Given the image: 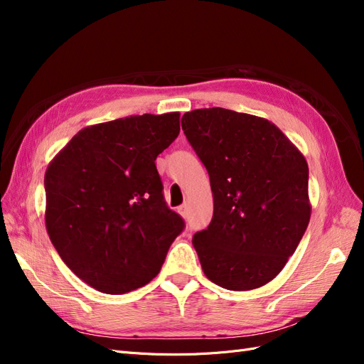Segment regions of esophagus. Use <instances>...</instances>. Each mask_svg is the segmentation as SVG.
Returning <instances> with one entry per match:
<instances>
[{
    "label": "esophagus",
    "mask_w": 364,
    "mask_h": 364,
    "mask_svg": "<svg viewBox=\"0 0 364 364\" xmlns=\"http://www.w3.org/2000/svg\"><path fill=\"white\" fill-rule=\"evenodd\" d=\"M178 211H179V214L182 215V217H188V208H186V205H182V206H179L178 208Z\"/></svg>",
    "instance_id": "esophagus-1"
}]
</instances>
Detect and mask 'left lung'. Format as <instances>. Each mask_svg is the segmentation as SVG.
Returning a JSON list of instances; mask_svg holds the SVG:
<instances>
[{
  "label": "left lung",
  "mask_w": 364,
  "mask_h": 364,
  "mask_svg": "<svg viewBox=\"0 0 364 364\" xmlns=\"http://www.w3.org/2000/svg\"><path fill=\"white\" fill-rule=\"evenodd\" d=\"M182 130L209 174L214 214L193 237L220 287H262L284 269L310 222L308 165L270 121L223 107L196 109Z\"/></svg>",
  "instance_id": "left-lung-1"
}]
</instances>
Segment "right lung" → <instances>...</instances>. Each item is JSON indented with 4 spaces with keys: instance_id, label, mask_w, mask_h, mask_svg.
<instances>
[{
    "instance_id": "1",
    "label": "right lung",
    "mask_w": 364,
    "mask_h": 364,
    "mask_svg": "<svg viewBox=\"0 0 364 364\" xmlns=\"http://www.w3.org/2000/svg\"><path fill=\"white\" fill-rule=\"evenodd\" d=\"M179 132L178 112L118 118L80 130L48 165L50 240L95 290L124 294L149 284L185 229L155 164Z\"/></svg>"
}]
</instances>
